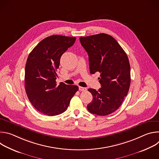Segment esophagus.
<instances>
[{
	"instance_id": "obj_1",
	"label": "esophagus",
	"mask_w": 159,
	"mask_h": 159,
	"mask_svg": "<svg viewBox=\"0 0 159 159\" xmlns=\"http://www.w3.org/2000/svg\"><path fill=\"white\" fill-rule=\"evenodd\" d=\"M79 90H80V91H85V90H87L86 88L82 87H80V86L79 87Z\"/></svg>"
}]
</instances>
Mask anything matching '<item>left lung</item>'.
I'll return each instance as SVG.
<instances>
[{"label":"left lung","instance_id":"8db88e82","mask_svg":"<svg viewBox=\"0 0 159 159\" xmlns=\"http://www.w3.org/2000/svg\"><path fill=\"white\" fill-rule=\"evenodd\" d=\"M82 46L89 55L90 73H100L101 87L89 89L93 99L88 111L106 116L116 111L127 96L130 86V65L128 56L111 36L100 33L80 37Z\"/></svg>","mask_w":159,"mask_h":159}]
</instances>
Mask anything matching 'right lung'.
<instances>
[{"instance_id": "1", "label": "right lung", "mask_w": 159, "mask_h": 159, "mask_svg": "<svg viewBox=\"0 0 159 159\" xmlns=\"http://www.w3.org/2000/svg\"><path fill=\"white\" fill-rule=\"evenodd\" d=\"M75 40V37L48 36L41 41L28 57L26 93L32 105L43 115L55 116L65 112L79 90L77 85L63 82L57 85L56 82L60 58Z\"/></svg>"}]
</instances>
